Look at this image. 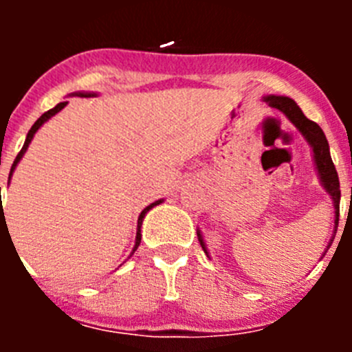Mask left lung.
Instances as JSON below:
<instances>
[{"instance_id":"1","label":"left lung","mask_w":352,"mask_h":352,"mask_svg":"<svg viewBox=\"0 0 352 352\" xmlns=\"http://www.w3.org/2000/svg\"><path fill=\"white\" fill-rule=\"evenodd\" d=\"M263 102L270 105V107L276 109V111H280L289 121H291L292 125L296 126L300 130V133L305 138V141L309 142L310 148H312L314 153V164H316V170L317 176H319V182H321L322 188L326 190V194L331 197L333 201V208H335V229H333V236L329 239L328 247H326L324 254L328 252V248L331 247L333 243L335 234H337V227H338V213H340V183H338V174L337 169L333 166V160H331V155H329V144L328 139H326L324 132L321 130V126L310 121L309 118L305 116L303 111L298 107V104L289 96H280V95H266L263 96ZM197 238L199 243L203 247L204 254H210L206 248V243H204L203 234L197 229ZM322 254V257H324Z\"/></svg>"}]
</instances>
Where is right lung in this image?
<instances>
[{"label":"right lung","instance_id":"1","mask_svg":"<svg viewBox=\"0 0 352 352\" xmlns=\"http://www.w3.org/2000/svg\"><path fill=\"white\" fill-rule=\"evenodd\" d=\"M74 95H77V96H96V93H84V91H77V93H72V96ZM67 104L68 102H60V104L56 105V107H52L51 111H47V113H43L42 116L38 118V120L35 121V125L31 126L30 129V132H28V135H26V141H24V146H23V149H21V151H19V155L17 157H15V160H14V164H12V169H10V176H8V178H12V174H14V170H15V167H17V164L19 162H21V158L24 157V153H26V149H28V146H30V142H31V139H33V135H35L36 132H38V129L40 126L43 125V123H45V121H49L51 120L52 116H54V114H58L61 111V109L63 107H67ZM8 182H10V179H8ZM0 190H1V186H0ZM1 203V201H0ZM160 203H164V199H158V201H155V203H151L149 204V206H146L144 210L141 211V214H139V220H138V234H135V245H133V250H132V254L135 250H138V247H139V243H141V226H142V220H144V217H146V213H148L149 210H151V208H155V206H158V204ZM3 208V206H1ZM5 219V214H3V210H1V213H0V222L1 220ZM132 254H130V256H132Z\"/></svg>","mask_w":352,"mask_h":352}]
</instances>
